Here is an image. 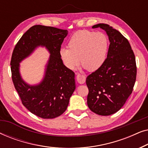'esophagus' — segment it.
<instances>
[{"label":"esophagus","mask_w":148,"mask_h":148,"mask_svg":"<svg viewBox=\"0 0 148 148\" xmlns=\"http://www.w3.org/2000/svg\"><path fill=\"white\" fill-rule=\"evenodd\" d=\"M77 82L79 84H84L85 82H86V77L84 75H81V74H78L77 75Z\"/></svg>","instance_id":"esophagus-1"}]
</instances>
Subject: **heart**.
Returning <instances> with one entry per match:
<instances>
[{
  "instance_id": "1",
  "label": "heart",
  "mask_w": 148,
  "mask_h": 148,
  "mask_svg": "<svg viewBox=\"0 0 148 148\" xmlns=\"http://www.w3.org/2000/svg\"><path fill=\"white\" fill-rule=\"evenodd\" d=\"M67 48L60 50V58L69 69L75 70L79 64L94 71L100 69L106 59L109 40L102 32L81 30L75 33L68 42Z\"/></svg>"
}]
</instances>
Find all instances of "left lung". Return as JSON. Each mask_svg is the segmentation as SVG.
I'll return each mask as SVG.
<instances>
[{
	"instance_id": "8db88e82",
	"label": "left lung",
	"mask_w": 148,
	"mask_h": 148,
	"mask_svg": "<svg viewBox=\"0 0 148 148\" xmlns=\"http://www.w3.org/2000/svg\"><path fill=\"white\" fill-rule=\"evenodd\" d=\"M97 27L106 32L110 46L104 64L87 77V102L92 112L108 116L120 110L132 93L136 80V62L130 44L120 32L108 24L92 27Z\"/></svg>"
}]
</instances>
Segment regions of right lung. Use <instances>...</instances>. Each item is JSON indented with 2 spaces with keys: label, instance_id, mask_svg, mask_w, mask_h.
Listing matches in <instances>:
<instances>
[{
  "label": "right lung",
  "instance_id": "1",
  "mask_svg": "<svg viewBox=\"0 0 148 148\" xmlns=\"http://www.w3.org/2000/svg\"><path fill=\"white\" fill-rule=\"evenodd\" d=\"M66 29L36 25L20 38L12 54V80L23 106L42 119H54L66 110L75 90L74 72L64 65L60 56L61 44L67 36ZM39 46L51 54L44 77L39 84L29 85L22 79L20 64Z\"/></svg>",
  "mask_w": 148,
  "mask_h": 148
}]
</instances>
